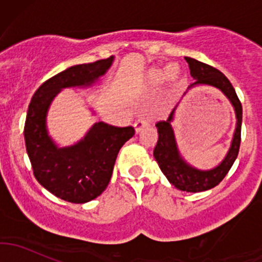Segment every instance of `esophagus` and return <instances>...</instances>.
I'll return each mask as SVG.
<instances>
[{"label": "esophagus", "mask_w": 262, "mask_h": 262, "mask_svg": "<svg viewBox=\"0 0 262 262\" xmlns=\"http://www.w3.org/2000/svg\"><path fill=\"white\" fill-rule=\"evenodd\" d=\"M148 125H149V121H148L147 119H139V120H137L136 124H134V130L138 134L141 133L144 128H147Z\"/></svg>", "instance_id": "obj_1"}]
</instances>
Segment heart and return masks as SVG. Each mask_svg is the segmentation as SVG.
I'll return each instance as SVG.
<instances>
[{
  "label": "heart",
  "instance_id": "b5f03b06",
  "mask_svg": "<svg viewBox=\"0 0 262 262\" xmlns=\"http://www.w3.org/2000/svg\"><path fill=\"white\" fill-rule=\"evenodd\" d=\"M181 72L178 66L171 64L167 67H152L147 71L144 81L149 86H158L166 81L168 87H173L180 80Z\"/></svg>",
  "mask_w": 262,
  "mask_h": 262
}]
</instances>
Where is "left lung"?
Here are the masks:
<instances>
[{
	"instance_id": "left-lung-1",
	"label": "left lung",
	"mask_w": 262,
	"mask_h": 262,
	"mask_svg": "<svg viewBox=\"0 0 262 262\" xmlns=\"http://www.w3.org/2000/svg\"><path fill=\"white\" fill-rule=\"evenodd\" d=\"M185 59L189 64L190 75L195 80L194 83L189 86V90L195 86H210L219 90L231 102L234 114H236V128H234L233 138H232L228 152H227L226 157L221 161V163L210 170H200V168L194 167L182 157L180 153L178 142H176L175 132L172 128L175 112L179 105L172 110L167 120L156 124L158 132V141L157 146L153 150V156H155L163 175L167 178L170 184H172L176 189L181 190V191L200 192L213 189L223 180L238 156L239 144H241L242 105L237 97L233 86L223 73L205 63L194 59V58L185 57Z\"/></svg>"
}]
</instances>
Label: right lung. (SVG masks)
I'll return each instance as SVG.
<instances>
[{
    "mask_svg": "<svg viewBox=\"0 0 262 262\" xmlns=\"http://www.w3.org/2000/svg\"><path fill=\"white\" fill-rule=\"evenodd\" d=\"M113 62L112 55L67 68L44 82L29 105L24 137L34 176L41 186L66 202L83 204L106 189L116 156L123 144L134 136V129L99 121L75 144L59 147L47 126L49 107L63 89L94 86L109 71Z\"/></svg>",
    "mask_w": 262,
    "mask_h": 262,
    "instance_id": "right-lung-1",
    "label": "right lung"
}]
</instances>
